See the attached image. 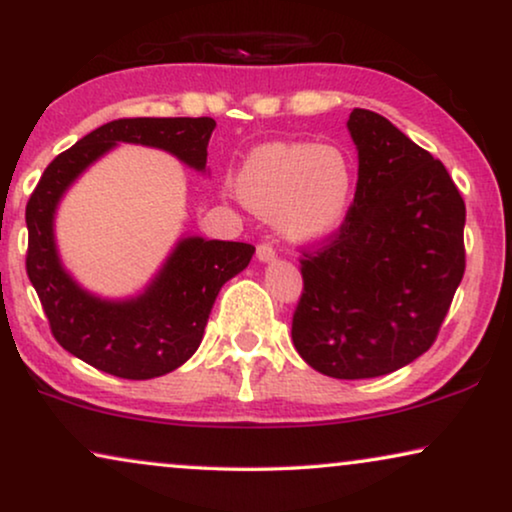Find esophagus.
Returning <instances> with one entry per match:
<instances>
[{"label": "esophagus", "instance_id": "34e87169", "mask_svg": "<svg viewBox=\"0 0 512 512\" xmlns=\"http://www.w3.org/2000/svg\"><path fill=\"white\" fill-rule=\"evenodd\" d=\"M256 258H258V261H261V263L275 261V249H272V244H268V242L258 244V247H256Z\"/></svg>", "mask_w": 512, "mask_h": 512}]
</instances>
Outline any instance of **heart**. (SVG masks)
Listing matches in <instances>:
<instances>
[{
  "mask_svg": "<svg viewBox=\"0 0 512 512\" xmlns=\"http://www.w3.org/2000/svg\"><path fill=\"white\" fill-rule=\"evenodd\" d=\"M237 193L251 212L277 219L286 240L314 244L345 223L354 165L335 144L270 142L244 160Z\"/></svg>",
  "mask_w": 512,
  "mask_h": 512,
  "instance_id": "b5f03b06",
  "label": "heart"
}]
</instances>
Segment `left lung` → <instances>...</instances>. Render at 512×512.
<instances>
[{
	"mask_svg": "<svg viewBox=\"0 0 512 512\" xmlns=\"http://www.w3.org/2000/svg\"><path fill=\"white\" fill-rule=\"evenodd\" d=\"M359 151L354 202L338 233L300 261L291 338L307 366L366 380L433 345L464 277L466 205L445 165L368 109L349 114Z\"/></svg>",
	"mask_w": 512,
	"mask_h": 512,
	"instance_id": "8db88e82",
	"label": "left lung"
}]
</instances>
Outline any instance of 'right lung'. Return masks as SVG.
Returning a JSON list of instances; mask_svg holds the SVG:
<instances>
[{
	"label": "right lung",
	"instance_id": "right-lung-1",
	"mask_svg": "<svg viewBox=\"0 0 512 512\" xmlns=\"http://www.w3.org/2000/svg\"><path fill=\"white\" fill-rule=\"evenodd\" d=\"M214 118H118L79 139L41 174L25 209L27 277L44 305L55 340L102 373L151 380L184 363L200 347L221 286L247 268L254 247L184 235L156 277L130 298H102L69 275L55 244V212L69 186L116 144L172 153L207 172Z\"/></svg>",
	"mask_w": 512,
	"mask_h": 512
}]
</instances>
